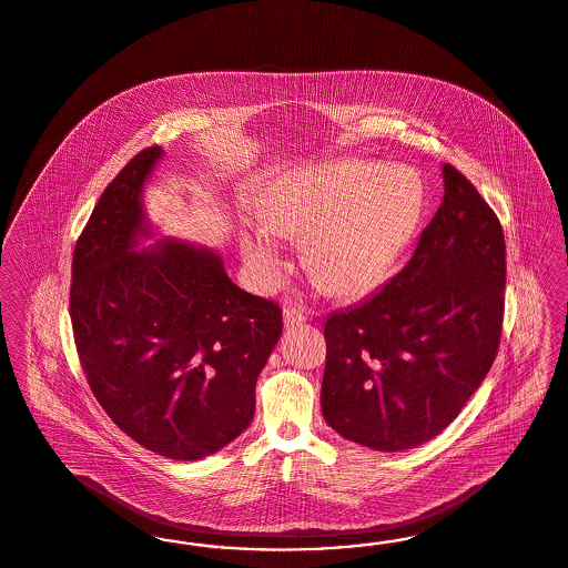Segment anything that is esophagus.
I'll return each instance as SVG.
<instances>
[{
    "label": "esophagus",
    "instance_id": "1",
    "mask_svg": "<svg viewBox=\"0 0 568 568\" xmlns=\"http://www.w3.org/2000/svg\"><path fill=\"white\" fill-rule=\"evenodd\" d=\"M283 318H285V325L287 327H300L308 321V314L304 313L300 306H287L283 311Z\"/></svg>",
    "mask_w": 568,
    "mask_h": 568
}]
</instances>
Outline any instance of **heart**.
I'll return each instance as SVG.
<instances>
[{"label": "heart", "instance_id": "heart-1", "mask_svg": "<svg viewBox=\"0 0 568 568\" xmlns=\"http://www.w3.org/2000/svg\"><path fill=\"white\" fill-rule=\"evenodd\" d=\"M426 212V186L407 165L333 161L290 170L262 199L241 241L260 283L283 268L278 235L304 236L306 264L333 292L365 294L405 254Z\"/></svg>", "mask_w": 568, "mask_h": 568}]
</instances>
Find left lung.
I'll return each instance as SVG.
<instances>
[{
    "label": "left lung",
    "instance_id": "left-lung-1",
    "mask_svg": "<svg viewBox=\"0 0 568 568\" xmlns=\"http://www.w3.org/2000/svg\"><path fill=\"white\" fill-rule=\"evenodd\" d=\"M445 195L409 264L325 323V422L382 453L438 436L487 377L499 348L506 241L468 178L443 165Z\"/></svg>",
    "mask_w": 568,
    "mask_h": 568
}]
</instances>
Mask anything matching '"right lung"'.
Listing matches in <instances>:
<instances>
[{"label":"right lung","mask_w":568,"mask_h":568,"mask_svg":"<svg viewBox=\"0 0 568 568\" xmlns=\"http://www.w3.org/2000/svg\"><path fill=\"white\" fill-rule=\"evenodd\" d=\"M161 159V146L144 149L100 196L73 254L71 323L90 388L119 430L193 462L252 424L283 313L236 287L214 247L176 236L149 245L142 196Z\"/></svg>","instance_id":"add662e5"}]
</instances>
